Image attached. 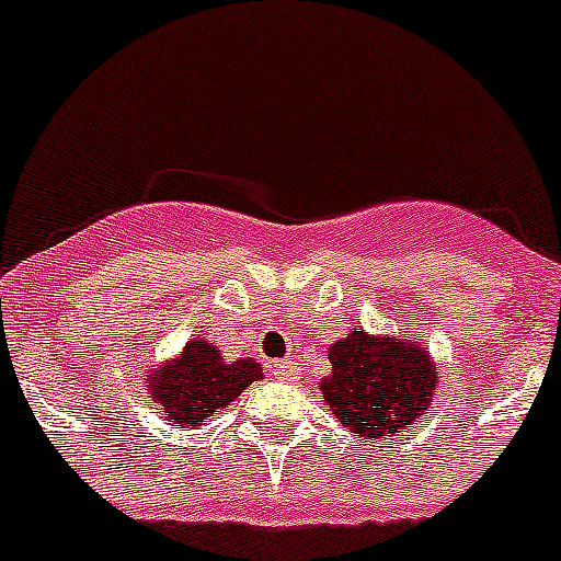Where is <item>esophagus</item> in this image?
<instances>
[{
  "label": "esophagus",
  "instance_id": "1",
  "mask_svg": "<svg viewBox=\"0 0 561 561\" xmlns=\"http://www.w3.org/2000/svg\"><path fill=\"white\" fill-rule=\"evenodd\" d=\"M270 370L275 379H291L295 376V365H291L289 359H277V362H270Z\"/></svg>",
  "mask_w": 561,
  "mask_h": 561
}]
</instances>
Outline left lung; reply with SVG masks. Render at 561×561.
I'll return each instance as SVG.
<instances>
[{"instance_id":"left-lung-1","label":"left lung","mask_w":561,"mask_h":561,"mask_svg":"<svg viewBox=\"0 0 561 561\" xmlns=\"http://www.w3.org/2000/svg\"><path fill=\"white\" fill-rule=\"evenodd\" d=\"M331 376L320 381L325 404L362 444L404 435L427 413L438 385L433 356L393 334L354 329L329 348Z\"/></svg>"}]
</instances>
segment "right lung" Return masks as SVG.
Returning <instances> with one entry per match:
<instances>
[{
    "label": "right lung",
    "instance_id": "add662e5",
    "mask_svg": "<svg viewBox=\"0 0 561 561\" xmlns=\"http://www.w3.org/2000/svg\"><path fill=\"white\" fill-rule=\"evenodd\" d=\"M257 379L264 374L250 356L225 362L213 342L191 340L180 356L151 368L146 388L162 419L182 430L199 427V421L227 408Z\"/></svg>",
    "mask_w": 561,
    "mask_h": 561
}]
</instances>
